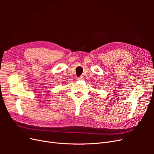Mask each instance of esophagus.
Masks as SVG:
<instances>
[{"label":"esophagus","mask_w":154,"mask_h":154,"mask_svg":"<svg viewBox=\"0 0 154 154\" xmlns=\"http://www.w3.org/2000/svg\"><path fill=\"white\" fill-rule=\"evenodd\" d=\"M83 77H82V76H80V77H79V78H76V80H83Z\"/></svg>","instance_id":"34e87169"}]
</instances>
